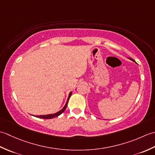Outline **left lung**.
Wrapping results in <instances>:
<instances>
[{"label": "left lung", "mask_w": 155, "mask_h": 155, "mask_svg": "<svg viewBox=\"0 0 155 155\" xmlns=\"http://www.w3.org/2000/svg\"><path fill=\"white\" fill-rule=\"evenodd\" d=\"M130 60H131V61H134V62H135V61H134L133 60V59H132V58H130Z\"/></svg>", "instance_id": "1"}]
</instances>
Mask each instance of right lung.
Segmentation results:
<instances>
[{
	"label": "right lung",
	"mask_w": 155,
	"mask_h": 155,
	"mask_svg": "<svg viewBox=\"0 0 155 155\" xmlns=\"http://www.w3.org/2000/svg\"><path fill=\"white\" fill-rule=\"evenodd\" d=\"M71 94H72V93L71 92V93H69L68 99H67V103H66V104L64 105V107L62 108L60 111H58V112H57V113H56L54 114H47V115H40V116H35V117H38V118H45V119H50V118L57 117L58 116H59V115L61 114L62 113H63L64 110L66 109V108H67V104H68V101L69 100V98H70Z\"/></svg>",
	"instance_id": "right-lung-1"
}]
</instances>
